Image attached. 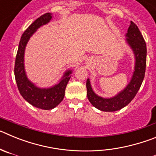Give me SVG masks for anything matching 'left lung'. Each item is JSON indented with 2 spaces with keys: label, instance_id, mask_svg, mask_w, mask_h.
<instances>
[{
  "label": "left lung",
  "instance_id": "obj_1",
  "mask_svg": "<svg viewBox=\"0 0 156 156\" xmlns=\"http://www.w3.org/2000/svg\"><path fill=\"white\" fill-rule=\"evenodd\" d=\"M126 44L131 48L134 55V69L131 80L126 87L112 98H102L94 93L90 79L87 80V95L92 105L103 112H115L124 108L137 94L145 73L147 48L145 41L138 27L130 22L126 35Z\"/></svg>",
  "mask_w": 156,
  "mask_h": 156
}]
</instances>
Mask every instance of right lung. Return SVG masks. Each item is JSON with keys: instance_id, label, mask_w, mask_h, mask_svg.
Instances as JSON below:
<instances>
[{"instance_id": "add662e5", "label": "right lung", "mask_w": 156, "mask_h": 156, "mask_svg": "<svg viewBox=\"0 0 156 156\" xmlns=\"http://www.w3.org/2000/svg\"><path fill=\"white\" fill-rule=\"evenodd\" d=\"M51 19V13L44 14L36 19L23 33L19 41L14 70L18 89L23 98L34 107L44 110L55 108L63 100L66 85L71 77L70 74L73 73V70L71 69L66 70L57 84L48 88L36 86V84L28 79L25 70L24 55L27 43L40 27L48 24Z\"/></svg>"}]
</instances>
